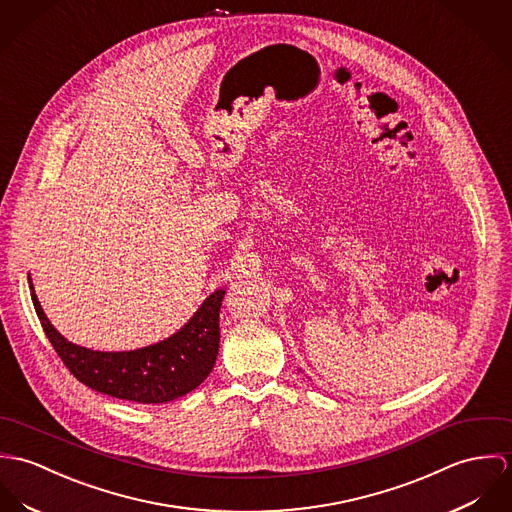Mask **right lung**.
Returning <instances> with one entry per match:
<instances>
[{
    "mask_svg": "<svg viewBox=\"0 0 512 512\" xmlns=\"http://www.w3.org/2000/svg\"><path fill=\"white\" fill-rule=\"evenodd\" d=\"M226 290L210 294L192 320L169 340L135 351H92L64 340L31 298L41 326L66 369L86 387L141 404H159L194 391L214 369L220 347V308Z\"/></svg>",
    "mask_w": 512,
    "mask_h": 512,
    "instance_id": "add662e5",
    "label": "right lung"
}]
</instances>
